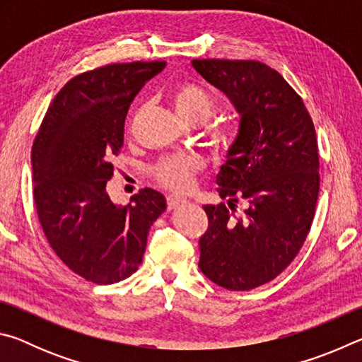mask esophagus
<instances>
[{"instance_id": "34e87169", "label": "esophagus", "mask_w": 362, "mask_h": 362, "mask_svg": "<svg viewBox=\"0 0 362 362\" xmlns=\"http://www.w3.org/2000/svg\"><path fill=\"white\" fill-rule=\"evenodd\" d=\"M183 204H187V198H182V196H177V194L168 196V207H169V209H177V207H180Z\"/></svg>"}]
</instances>
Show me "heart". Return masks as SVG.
Masks as SVG:
<instances>
[{"mask_svg": "<svg viewBox=\"0 0 362 362\" xmlns=\"http://www.w3.org/2000/svg\"><path fill=\"white\" fill-rule=\"evenodd\" d=\"M173 103L183 119L189 124H203L216 112V103L203 88L193 83H182L173 93ZM214 144L228 150L235 144L236 131L222 126L212 131ZM203 169V159L192 155H175L164 158L155 168L159 183L175 192H187L192 188L194 175Z\"/></svg>", "mask_w": 362, "mask_h": 362, "instance_id": "b5f03b06", "label": "heart"}]
</instances>
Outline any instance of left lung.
Masks as SVG:
<instances>
[{
  "mask_svg": "<svg viewBox=\"0 0 362 362\" xmlns=\"http://www.w3.org/2000/svg\"><path fill=\"white\" fill-rule=\"evenodd\" d=\"M228 97L240 129L217 174L228 201L207 204L199 268L228 291H250L284 272L303 246L320 194V155L305 103L276 70L255 60H192ZM238 199L248 204L233 216Z\"/></svg>",
  "mask_w": 362,
  "mask_h": 362,
  "instance_id": "obj_1",
  "label": "left lung"
}]
</instances>
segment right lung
Masks as SVG:
<instances>
[{"instance_id": "right-lung-1", "label": "right lung", "mask_w": 362, "mask_h": 362, "mask_svg": "<svg viewBox=\"0 0 362 362\" xmlns=\"http://www.w3.org/2000/svg\"><path fill=\"white\" fill-rule=\"evenodd\" d=\"M166 62L112 64L71 78L49 105L32 148L33 199L49 246L73 273L113 284L137 272L166 198L140 189L127 206L107 193L134 97Z\"/></svg>"}]
</instances>
